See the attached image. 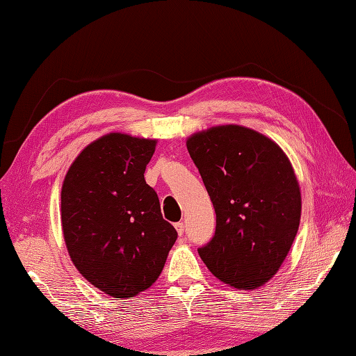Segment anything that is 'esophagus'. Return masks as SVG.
<instances>
[{
	"label": "esophagus",
	"instance_id": "1",
	"mask_svg": "<svg viewBox=\"0 0 356 356\" xmlns=\"http://www.w3.org/2000/svg\"><path fill=\"white\" fill-rule=\"evenodd\" d=\"M174 226H176L179 236H184V232H185V225H184V222H177Z\"/></svg>",
	"mask_w": 356,
	"mask_h": 356
}]
</instances>
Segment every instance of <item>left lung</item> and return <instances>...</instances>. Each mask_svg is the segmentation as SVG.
I'll list each match as a JSON object with an SVG mask.
<instances>
[{"label": "left lung", "mask_w": 356, "mask_h": 356, "mask_svg": "<svg viewBox=\"0 0 356 356\" xmlns=\"http://www.w3.org/2000/svg\"><path fill=\"white\" fill-rule=\"evenodd\" d=\"M186 148L216 209V232L199 255L225 284L255 289L277 274L297 236L300 186L289 159L240 125L193 134Z\"/></svg>", "instance_id": "1"}]
</instances>
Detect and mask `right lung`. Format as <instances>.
<instances>
[{
    "label": "right lung",
    "instance_id": "obj_1",
    "mask_svg": "<svg viewBox=\"0 0 356 356\" xmlns=\"http://www.w3.org/2000/svg\"><path fill=\"white\" fill-rule=\"evenodd\" d=\"M154 149V139L105 134L81 151L63 184L70 259L82 277L115 298L148 289L177 238L143 177Z\"/></svg>",
    "mask_w": 356,
    "mask_h": 356
}]
</instances>
